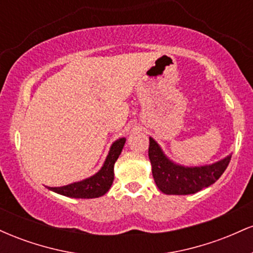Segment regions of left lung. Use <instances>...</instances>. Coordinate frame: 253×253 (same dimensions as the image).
<instances>
[{
	"label": "left lung",
	"mask_w": 253,
	"mask_h": 253,
	"mask_svg": "<svg viewBox=\"0 0 253 253\" xmlns=\"http://www.w3.org/2000/svg\"><path fill=\"white\" fill-rule=\"evenodd\" d=\"M231 155L213 164L184 167L167 157L159 144L150 136L149 158L158 189L167 195H189L215 183L231 161Z\"/></svg>",
	"instance_id": "obj_1"
}]
</instances>
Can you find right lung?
I'll return each mask as SVG.
<instances>
[{"mask_svg":"<svg viewBox=\"0 0 253 253\" xmlns=\"http://www.w3.org/2000/svg\"><path fill=\"white\" fill-rule=\"evenodd\" d=\"M125 143L126 138H120L112 144L102 168L95 175L63 187L47 188L60 195L74 199H95L103 196L110 189L114 181V164L124 149Z\"/></svg>","mask_w":253,"mask_h":253,"instance_id":"right-lung-1","label":"right lung"}]
</instances>
